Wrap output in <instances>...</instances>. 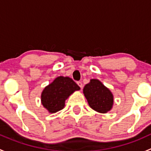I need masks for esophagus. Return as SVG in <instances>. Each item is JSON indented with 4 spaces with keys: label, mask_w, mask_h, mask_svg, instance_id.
Wrapping results in <instances>:
<instances>
[{
    "label": "esophagus",
    "mask_w": 151,
    "mask_h": 151,
    "mask_svg": "<svg viewBox=\"0 0 151 151\" xmlns=\"http://www.w3.org/2000/svg\"><path fill=\"white\" fill-rule=\"evenodd\" d=\"M77 85H79V87H80V88H83V83H82L81 82H80V81H79V82H77Z\"/></svg>",
    "instance_id": "obj_1"
}]
</instances>
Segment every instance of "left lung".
Masks as SVG:
<instances>
[{"label":"left lung","mask_w":151,"mask_h":151,"mask_svg":"<svg viewBox=\"0 0 151 151\" xmlns=\"http://www.w3.org/2000/svg\"><path fill=\"white\" fill-rule=\"evenodd\" d=\"M83 93L90 106L94 110L106 113L112 109L113 96L99 80H91L88 84L85 85Z\"/></svg>","instance_id":"1"}]
</instances>
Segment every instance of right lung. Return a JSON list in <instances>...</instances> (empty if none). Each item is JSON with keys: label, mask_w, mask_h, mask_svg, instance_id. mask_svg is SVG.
Listing matches in <instances>:
<instances>
[{"label": "right lung", "mask_w": 151, "mask_h": 151, "mask_svg": "<svg viewBox=\"0 0 151 151\" xmlns=\"http://www.w3.org/2000/svg\"><path fill=\"white\" fill-rule=\"evenodd\" d=\"M80 88L68 77H58L44 89L42 93V103L51 113L63 109L65 100Z\"/></svg>", "instance_id": "right-lung-1"}]
</instances>
